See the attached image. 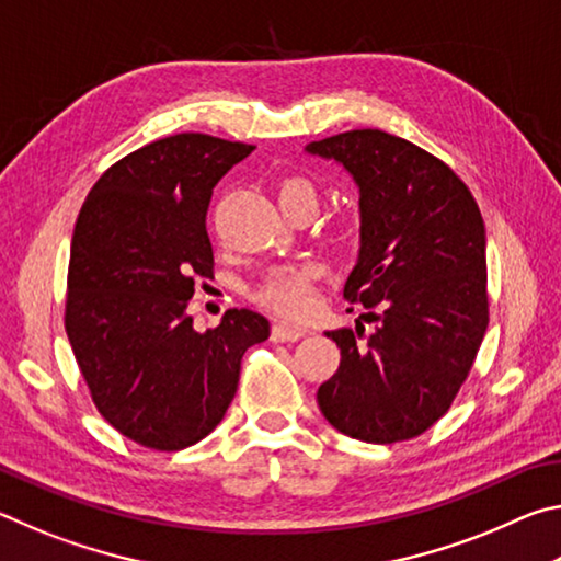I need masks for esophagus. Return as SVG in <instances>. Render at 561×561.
<instances>
[{
    "label": "esophagus",
    "instance_id": "esophagus-1",
    "mask_svg": "<svg viewBox=\"0 0 561 561\" xmlns=\"http://www.w3.org/2000/svg\"><path fill=\"white\" fill-rule=\"evenodd\" d=\"M301 336H307V329L294 327V324H284V321H277L272 327V339L274 341H297Z\"/></svg>",
    "mask_w": 561,
    "mask_h": 561
}]
</instances>
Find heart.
<instances>
[{"instance_id":"heart-1","label":"heart","mask_w":561,"mask_h":561,"mask_svg":"<svg viewBox=\"0 0 561 561\" xmlns=\"http://www.w3.org/2000/svg\"><path fill=\"white\" fill-rule=\"evenodd\" d=\"M311 205L317 203V190L307 178H284L279 183V205ZM339 230L351 232L356 227V217H341ZM317 277L314 264H282L272 270L257 289V299L284 317H301L311 307V282Z\"/></svg>"}]
</instances>
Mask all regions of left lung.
<instances>
[{"label": "left lung", "mask_w": 561, "mask_h": 561, "mask_svg": "<svg viewBox=\"0 0 561 561\" xmlns=\"http://www.w3.org/2000/svg\"><path fill=\"white\" fill-rule=\"evenodd\" d=\"M307 150L358 185L360 250L344 299L376 324L371 334L360 321L327 331L341 360L319 386V408L348 438L411 440L448 413L488 331L480 207L440 158L391 133L346 130Z\"/></svg>", "instance_id": "8db88e82"}]
</instances>
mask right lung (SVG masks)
<instances>
[{
  "mask_svg": "<svg viewBox=\"0 0 561 561\" xmlns=\"http://www.w3.org/2000/svg\"><path fill=\"white\" fill-rule=\"evenodd\" d=\"M254 146L178 133L133 150L83 201L71 237L66 334L99 413L133 443L183 450L225 417L244 351L270 336L257 311L193 329L187 304L213 279V187Z\"/></svg>",
  "mask_w": 561,
  "mask_h": 561,
  "instance_id": "1",
  "label": "right lung"
}]
</instances>
